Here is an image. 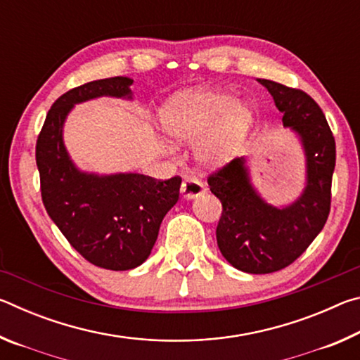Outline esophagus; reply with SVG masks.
<instances>
[{"instance_id": "1", "label": "esophagus", "mask_w": 360, "mask_h": 360, "mask_svg": "<svg viewBox=\"0 0 360 360\" xmlns=\"http://www.w3.org/2000/svg\"><path fill=\"white\" fill-rule=\"evenodd\" d=\"M205 192H206V187L198 179L188 178V179H184V182L181 184V193L186 200L197 198Z\"/></svg>"}]
</instances>
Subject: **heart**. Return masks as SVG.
Listing matches in <instances>:
<instances>
[{"label":"heart","instance_id":"1","mask_svg":"<svg viewBox=\"0 0 360 360\" xmlns=\"http://www.w3.org/2000/svg\"><path fill=\"white\" fill-rule=\"evenodd\" d=\"M158 120L172 143H195L193 158L206 172L219 169L240 154L255 124L251 103L227 90L186 89L163 103Z\"/></svg>","mask_w":360,"mask_h":360}]
</instances>
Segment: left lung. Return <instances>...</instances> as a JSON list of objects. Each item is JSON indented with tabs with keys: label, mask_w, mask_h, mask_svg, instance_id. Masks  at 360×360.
<instances>
[{
	"label": "left lung",
	"mask_w": 360,
	"mask_h": 360,
	"mask_svg": "<svg viewBox=\"0 0 360 360\" xmlns=\"http://www.w3.org/2000/svg\"><path fill=\"white\" fill-rule=\"evenodd\" d=\"M283 112L304 157L300 195L271 205L255 188L248 157H238L210 176V191L221 200L217 246L236 270L266 275L290 265L319 235L330 211L335 139L324 112L311 96L283 84L257 79Z\"/></svg>",
	"instance_id": "8db88e82"
}]
</instances>
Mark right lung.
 Segmentation results:
<instances>
[{
    "label": "right lung",
    "mask_w": 360,
    "mask_h": 360,
    "mask_svg": "<svg viewBox=\"0 0 360 360\" xmlns=\"http://www.w3.org/2000/svg\"><path fill=\"white\" fill-rule=\"evenodd\" d=\"M133 79H98L63 94L49 111L36 143L42 203L76 251L106 270L136 268L149 257L181 178L154 181L139 173L84 172L65 146V122L76 105L101 96L133 101Z\"/></svg>",
    "instance_id": "obj_1"
}]
</instances>
